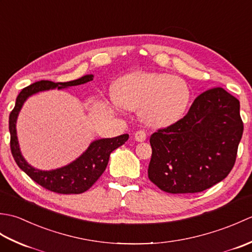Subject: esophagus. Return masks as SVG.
Returning <instances> with one entry per match:
<instances>
[{"label": "esophagus", "instance_id": "1", "mask_svg": "<svg viewBox=\"0 0 252 252\" xmlns=\"http://www.w3.org/2000/svg\"><path fill=\"white\" fill-rule=\"evenodd\" d=\"M147 137V134L146 132L144 130H140V131H136L135 134H134V138L137 141V142H144L146 140Z\"/></svg>", "mask_w": 252, "mask_h": 252}]
</instances>
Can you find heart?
<instances>
[{"mask_svg":"<svg viewBox=\"0 0 252 252\" xmlns=\"http://www.w3.org/2000/svg\"><path fill=\"white\" fill-rule=\"evenodd\" d=\"M190 91L183 79L158 72H133L118 80L116 103L138 110L142 119L153 126H164L183 116Z\"/></svg>","mask_w":252,"mask_h":252,"instance_id":"heart-1","label":"heart"}]
</instances>
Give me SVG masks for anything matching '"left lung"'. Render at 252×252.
<instances>
[{
  "instance_id": "8db88e82",
  "label": "left lung",
  "mask_w": 252,
  "mask_h": 252,
  "mask_svg": "<svg viewBox=\"0 0 252 252\" xmlns=\"http://www.w3.org/2000/svg\"><path fill=\"white\" fill-rule=\"evenodd\" d=\"M243 132L239 100L222 88L208 90L185 117L151 135L148 178L171 194L210 189L231 172Z\"/></svg>"
}]
</instances>
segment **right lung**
<instances>
[{
	"label": "right lung",
	"mask_w": 252,
	"mask_h": 252,
	"mask_svg": "<svg viewBox=\"0 0 252 252\" xmlns=\"http://www.w3.org/2000/svg\"><path fill=\"white\" fill-rule=\"evenodd\" d=\"M93 78V74H87V76L69 82L56 83L49 81V80H41V81L30 84L29 87L21 90L16 98L14 109L9 114L10 152H12L16 163L35 183L51 191L58 192V194H81V192L88 190L103 174L107 164H108L111 152L123 145L127 141L129 135L123 134L112 138H101V140L94 141L89 146L87 152L83 153V155L70 164L56 170L41 171L31 167L21 156L17 135H16L17 116L25 100L32 94L50 89H63L80 85L92 81Z\"/></svg>",
	"instance_id": "add662e5"
}]
</instances>
